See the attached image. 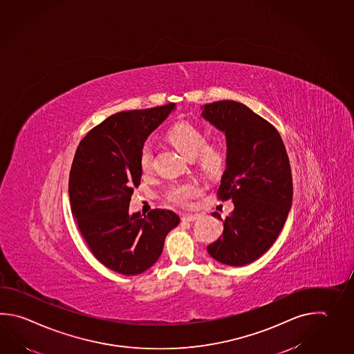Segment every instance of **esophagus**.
I'll return each instance as SVG.
<instances>
[{
	"label": "esophagus",
	"mask_w": 354,
	"mask_h": 354,
	"mask_svg": "<svg viewBox=\"0 0 354 354\" xmlns=\"http://www.w3.org/2000/svg\"><path fill=\"white\" fill-rule=\"evenodd\" d=\"M198 218L199 216H196V214H183L181 216V221L183 222H194Z\"/></svg>",
	"instance_id": "1"
}]
</instances>
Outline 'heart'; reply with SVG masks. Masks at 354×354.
<instances>
[{"label": "heart", "instance_id": "obj_1", "mask_svg": "<svg viewBox=\"0 0 354 354\" xmlns=\"http://www.w3.org/2000/svg\"><path fill=\"white\" fill-rule=\"evenodd\" d=\"M167 140L187 156L188 159H194L199 153L201 149L205 142L202 131L194 124L188 122L176 123L167 132ZM223 158V153L219 147L208 145L204 146L201 153V160L205 167H216ZM140 169L144 174L150 173L152 169V147L151 145L145 144L138 156ZM199 187L194 183H184L175 185L167 193V201L179 207H188L192 201L199 195Z\"/></svg>", "mask_w": 354, "mask_h": 354}]
</instances>
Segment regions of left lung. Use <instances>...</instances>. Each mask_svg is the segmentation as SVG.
I'll list each match as a JSON object with an SVG mask.
<instances>
[{
  "label": "left lung",
  "instance_id": "1",
  "mask_svg": "<svg viewBox=\"0 0 354 354\" xmlns=\"http://www.w3.org/2000/svg\"><path fill=\"white\" fill-rule=\"evenodd\" d=\"M202 117L222 131L227 158L218 198L234 209L223 221V236L207 247L214 260L245 266L260 259L279 237L292 203V176L281 136L265 118L236 101L201 107Z\"/></svg>",
  "mask_w": 354,
  "mask_h": 354
}]
</instances>
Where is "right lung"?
<instances>
[{
    "label": "right lung",
    "instance_id": "right-lung-1",
    "mask_svg": "<svg viewBox=\"0 0 354 354\" xmlns=\"http://www.w3.org/2000/svg\"><path fill=\"white\" fill-rule=\"evenodd\" d=\"M175 109V103L109 115L80 141L69 174L75 222L102 265L138 274L159 260L166 234L180 218L171 210L130 214L131 196L142 176L145 141Z\"/></svg>",
    "mask_w": 354,
    "mask_h": 354
}]
</instances>
